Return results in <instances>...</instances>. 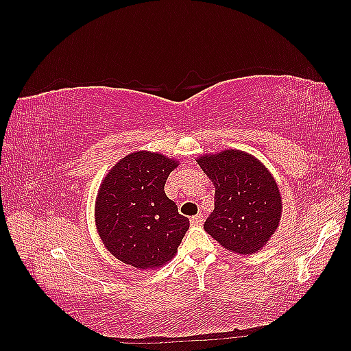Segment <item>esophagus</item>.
<instances>
[{
    "mask_svg": "<svg viewBox=\"0 0 351 351\" xmlns=\"http://www.w3.org/2000/svg\"><path fill=\"white\" fill-rule=\"evenodd\" d=\"M190 222H192V226H202V222H204V215L197 214V215L190 218Z\"/></svg>",
    "mask_w": 351,
    "mask_h": 351,
    "instance_id": "obj_1",
    "label": "esophagus"
}]
</instances>
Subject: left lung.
Listing matches in <instances>:
<instances>
[{
  "mask_svg": "<svg viewBox=\"0 0 351 351\" xmlns=\"http://www.w3.org/2000/svg\"><path fill=\"white\" fill-rule=\"evenodd\" d=\"M196 161L215 187V208L205 231L228 252L258 253L277 231L282 212L269 169L239 149L202 155Z\"/></svg>",
  "mask_w": 351,
  "mask_h": 351,
  "instance_id": "obj_1",
  "label": "left lung"
}]
</instances>
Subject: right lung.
I'll list each match as a JSON object with an SVG mask.
<instances>
[{
    "label": "right lung",
    "mask_w": 351,
    "mask_h": 351,
    "mask_svg": "<svg viewBox=\"0 0 351 351\" xmlns=\"http://www.w3.org/2000/svg\"><path fill=\"white\" fill-rule=\"evenodd\" d=\"M178 161L136 151L104 177L95 200V224L104 246L137 269H156L171 261L189 230L164 186Z\"/></svg>",
    "instance_id": "add662e5"
}]
</instances>
